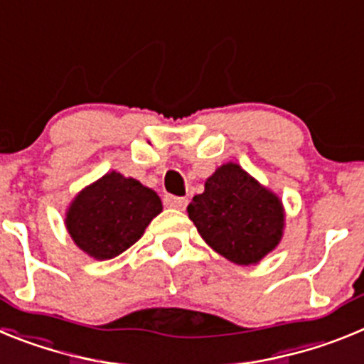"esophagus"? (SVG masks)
I'll use <instances>...</instances> for the list:
<instances>
[{
	"instance_id": "esophagus-1",
	"label": "esophagus",
	"mask_w": 364,
	"mask_h": 364,
	"mask_svg": "<svg viewBox=\"0 0 364 364\" xmlns=\"http://www.w3.org/2000/svg\"><path fill=\"white\" fill-rule=\"evenodd\" d=\"M164 204H166L167 208H173V210H186L188 198L175 197V195H166V197H164Z\"/></svg>"
}]
</instances>
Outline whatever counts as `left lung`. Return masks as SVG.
Segmentation results:
<instances>
[{"mask_svg":"<svg viewBox=\"0 0 364 364\" xmlns=\"http://www.w3.org/2000/svg\"><path fill=\"white\" fill-rule=\"evenodd\" d=\"M188 213L202 239L235 264L259 262L282 237L281 200L237 164L218 167L205 180Z\"/></svg>","mask_w":364,"mask_h":364,"instance_id":"1","label":"left lung"}]
</instances>
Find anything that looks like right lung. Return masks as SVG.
<instances>
[{
	"mask_svg": "<svg viewBox=\"0 0 364 364\" xmlns=\"http://www.w3.org/2000/svg\"><path fill=\"white\" fill-rule=\"evenodd\" d=\"M160 211L162 202L153 189L112 171L80 193L65 224L78 247L105 260L133 246Z\"/></svg>",
	"mask_w": 364,
	"mask_h": 364,
	"instance_id": "add662e5",
	"label": "right lung"
}]
</instances>
